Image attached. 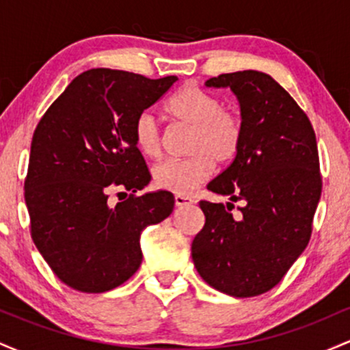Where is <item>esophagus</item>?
<instances>
[{
    "instance_id": "1",
    "label": "esophagus",
    "mask_w": 350,
    "mask_h": 350,
    "mask_svg": "<svg viewBox=\"0 0 350 350\" xmlns=\"http://www.w3.org/2000/svg\"><path fill=\"white\" fill-rule=\"evenodd\" d=\"M192 202H194V200H192L191 198H187V196H176V198H174L176 207H186Z\"/></svg>"
}]
</instances>
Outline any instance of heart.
I'll list each match as a JSON object with an SVG mask.
<instances>
[{
  "instance_id": "heart-1",
  "label": "heart",
  "mask_w": 350,
  "mask_h": 350,
  "mask_svg": "<svg viewBox=\"0 0 350 350\" xmlns=\"http://www.w3.org/2000/svg\"><path fill=\"white\" fill-rule=\"evenodd\" d=\"M167 111L179 123L192 128L186 148L191 156L156 164L152 183L163 191L189 196L212 174L214 163L234 161L242 144V123L239 116L224 110L222 100L194 85L180 88L167 102ZM133 139L143 156L159 158L163 138L154 115L143 111L136 116Z\"/></svg>"
}]
</instances>
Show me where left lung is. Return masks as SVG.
Instances as JSON below:
<instances>
[{"instance_id": "1", "label": "left lung", "mask_w": 350, "mask_h": 350, "mask_svg": "<svg viewBox=\"0 0 350 350\" xmlns=\"http://www.w3.org/2000/svg\"><path fill=\"white\" fill-rule=\"evenodd\" d=\"M206 87L230 88L242 116L240 150L207 189L245 206L234 217L224 204L200 200L206 224L192 242V262L217 291L252 298L276 286L309 242L323 189L316 135L271 75L232 72Z\"/></svg>"}]
</instances>
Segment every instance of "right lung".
<instances>
[{
  "label": "right lung",
  "instance_id": "add662e5",
  "mask_svg": "<svg viewBox=\"0 0 350 350\" xmlns=\"http://www.w3.org/2000/svg\"><path fill=\"white\" fill-rule=\"evenodd\" d=\"M176 80L90 69L72 80L36 128L24 183L31 237L67 286L105 293L131 278L143 260V230L174 208L167 191L135 196L151 176L133 124ZM116 187L132 194L111 206L107 196Z\"/></svg>",
  "mask_w": 350,
  "mask_h": 350
}]
</instances>
